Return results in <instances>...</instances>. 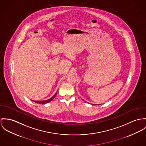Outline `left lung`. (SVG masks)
Listing matches in <instances>:
<instances>
[{
	"instance_id": "1",
	"label": "left lung",
	"mask_w": 146,
	"mask_h": 146,
	"mask_svg": "<svg viewBox=\"0 0 146 146\" xmlns=\"http://www.w3.org/2000/svg\"><path fill=\"white\" fill-rule=\"evenodd\" d=\"M100 104H98V105H100Z\"/></svg>"
}]
</instances>
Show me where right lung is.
Masks as SVG:
<instances>
[{
  "instance_id": "add662e5",
  "label": "right lung",
  "mask_w": 146,
  "mask_h": 146,
  "mask_svg": "<svg viewBox=\"0 0 146 146\" xmlns=\"http://www.w3.org/2000/svg\"><path fill=\"white\" fill-rule=\"evenodd\" d=\"M58 92V91H57ZM57 92H56V94L52 97H51L50 98H49V99H48V100H45V101H33L34 102H35V103H39V104H46V103H48V102H50L51 101H52L54 98V97L56 96V94H57Z\"/></svg>"
}]
</instances>
